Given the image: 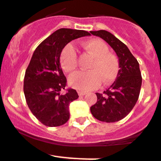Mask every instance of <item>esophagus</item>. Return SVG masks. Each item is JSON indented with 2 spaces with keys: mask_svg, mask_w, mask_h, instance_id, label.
<instances>
[{
  "mask_svg": "<svg viewBox=\"0 0 161 161\" xmlns=\"http://www.w3.org/2000/svg\"><path fill=\"white\" fill-rule=\"evenodd\" d=\"M78 94H79V96H84V95H86V92H82V91H78Z\"/></svg>",
  "mask_w": 161,
  "mask_h": 161,
  "instance_id": "1",
  "label": "esophagus"
}]
</instances>
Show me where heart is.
<instances>
[{"label": "heart", "instance_id": "heart-1", "mask_svg": "<svg viewBox=\"0 0 161 161\" xmlns=\"http://www.w3.org/2000/svg\"><path fill=\"white\" fill-rule=\"evenodd\" d=\"M84 47L95 57L89 66V71H77L69 78L72 87L80 91H90L97 88L101 84L110 83L117 78L119 71V61L114 54L108 53L107 44L101 40H89ZM61 65L66 72H71L78 65L77 52L74 45L67 44L60 57Z\"/></svg>", "mask_w": 161, "mask_h": 161}]
</instances>
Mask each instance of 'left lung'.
I'll use <instances>...</instances> for the list:
<instances>
[{
    "mask_svg": "<svg viewBox=\"0 0 161 161\" xmlns=\"http://www.w3.org/2000/svg\"><path fill=\"white\" fill-rule=\"evenodd\" d=\"M90 32L107 42L119 61L116 80L103 94L96 93L97 102L91 107V113L99 121L115 122L128 115L139 99L142 85L139 64L128 47L112 33L105 30Z\"/></svg>",
    "mask_w": 161,
    "mask_h": 161,
    "instance_id": "left-lung-1",
    "label": "left lung"
}]
</instances>
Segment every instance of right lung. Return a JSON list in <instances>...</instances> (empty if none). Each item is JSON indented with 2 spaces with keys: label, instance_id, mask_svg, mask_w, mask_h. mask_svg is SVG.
<instances>
[{
  "label": "right lung",
  "instance_id": "add662e5",
  "mask_svg": "<svg viewBox=\"0 0 161 161\" xmlns=\"http://www.w3.org/2000/svg\"><path fill=\"white\" fill-rule=\"evenodd\" d=\"M86 31L61 28L36 47L26 69L23 92L33 115L47 126L64 125L69 118V106L79 98L74 89L61 95L66 78L60 63L65 46L75 39L90 36Z\"/></svg>",
  "mask_w": 161,
  "mask_h": 161
}]
</instances>
